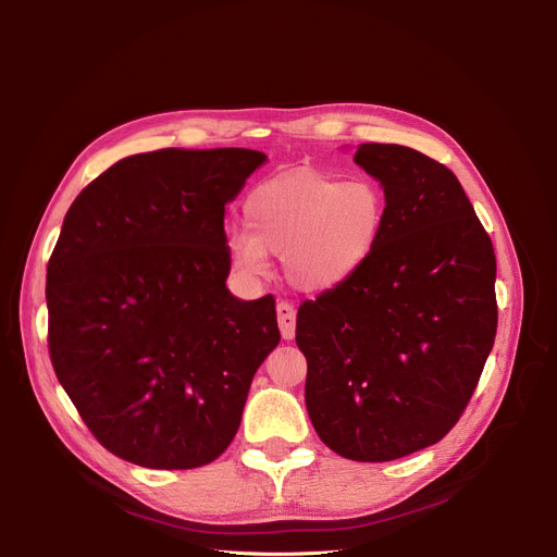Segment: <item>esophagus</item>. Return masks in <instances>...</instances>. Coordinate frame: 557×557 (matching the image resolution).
I'll use <instances>...</instances> for the list:
<instances>
[{"instance_id":"34e87169","label":"esophagus","mask_w":557,"mask_h":557,"mask_svg":"<svg viewBox=\"0 0 557 557\" xmlns=\"http://www.w3.org/2000/svg\"><path fill=\"white\" fill-rule=\"evenodd\" d=\"M276 318H278V327L281 336L285 342L295 339V323H297V313L290 301H278L276 305Z\"/></svg>"}]
</instances>
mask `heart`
Here are the masks:
<instances>
[{
	"mask_svg": "<svg viewBox=\"0 0 557 557\" xmlns=\"http://www.w3.org/2000/svg\"><path fill=\"white\" fill-rule=\"evenodd\" d=\"M385 209V193L372 178L285 172L248 195V230L227 232V260L239 276L262 278L269 256H278L295 288L325 293L356 276L372 258Z\"/></svg>",
	"mask_w": 557,
	"mask_h": 557,
	"instance_id": "heart-1",
	"label": "heart"
}]
</instances>
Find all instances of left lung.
I'll return each mask as SVG.
<instances>
[{"label":"left lung","mask_w":557,"mask_h":557,"mask_svg":"<svg viewBox=\"0 0 557 557\" xmlns=\"http://www.w3.org/2000/svg\"><path fill=\"white\" fill-rule=\"evenodd\" d=\"M385 193L372 258L297 311L305 399L325 446L387 462L458 423L497 332V262L460 181L397 144H360Z\"/></svg>","instance_id":"left-lung-1"}]
</instances>
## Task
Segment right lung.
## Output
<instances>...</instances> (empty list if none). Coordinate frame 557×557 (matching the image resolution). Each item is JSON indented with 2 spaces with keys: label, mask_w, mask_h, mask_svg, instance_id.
Listing matches in <instances>:
<instances>
[{
  "label": "right lung",
  "mask_w": 557,
  "mask_h": 557,
  "mask_svg": "<svg viewBox=\"0 0 557 557\" xmlns=\"http://www.w3.org/2000/svg\"><path fill=\"white\" fill-rule=\"evenodd\" d=\"M267 162L162 148L97 176L48 262V348L99 444L148 469L213 462L278 346L274 297L227 288L225 207Z\"/></svg>",
  "instance_id": "1"
}]
</instances>
